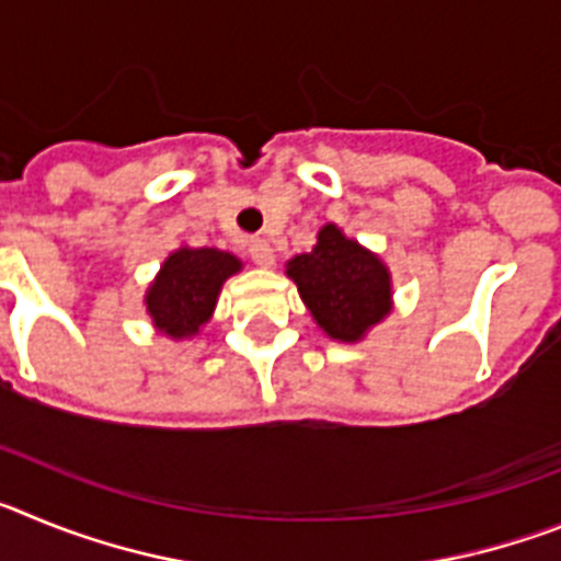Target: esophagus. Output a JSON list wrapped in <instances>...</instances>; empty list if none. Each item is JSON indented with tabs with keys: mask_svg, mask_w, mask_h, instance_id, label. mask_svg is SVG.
I'll list each match as a JSON object with an SVG mask.
<instances>
[{
	"mask_svg": "<svg viewBox=\"0 0 561 561\" xmlns=\"http://www.w3.org/2000/svg\"><path fill=\"white\" fill-rule=\"evenodd\" d=\"M250 257L252 264L257 266H272L275 264V250L270 247V241H264V238H255V241H250Z\"/></svg>",
	"mask_w": 561,
	"mask_h": 561,
	"instance_id": "esophagus-1",
	"label": "esophagus"
}]
</instances>
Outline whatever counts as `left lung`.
<instances>
[{"label": "left lung", "mask_w": 561, "mask_h": 561, "mask_svg": "<svg viewBox=\"0 0 561 561\" xmlns=\"http://www.w3.org/2000/svg\"><path fill=\"white\" fill-rule=\"evenodd\" d=\"M286 275L331 340H362L393 309L388 266L336 225L317 232L311 252L291 257Z\"/></svg>", "instance_id": "obj_1"}]
</instances>
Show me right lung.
Instances as JSON below:
<instances>
[{"label": "right lung", "mask_w": 561, "mask_h": 561, "mask_svg": "<svg viewBox=\"0 0 561 561\" xmlns=\"http://www.w3.org/2000/svg\"><path fill=\"white\" fill-rule=\"evenodd\" d=\"M236 272H241V261L225 250L180 247L171 252L146 291V309L157 331L171 340L199 334L216 309L221 284Z\"/></svg>", "instance_id": "obj_1"}]
</instances>
